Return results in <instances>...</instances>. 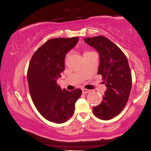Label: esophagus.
<instances>
[{"label": "esophagus", "mask_w": 151, "mask_h": 151, "mask_svg": "<svg viewBox=\"0 0 151 151\" xmlns=\"http://www.w3.org/2000/svg\"><path fill=\"white\" fill-rule=\"evenodd\" d=\"M82 91H83V94H87V93H89L90 92V90L86 89V88H83L82 89Z\"/></svg>", "instance_id": "obj_1"}]
</instances>
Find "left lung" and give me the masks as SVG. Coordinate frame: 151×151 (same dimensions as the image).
<instances>
[{"label":"left lung","mask_w":151,"mask_h":151,"mask_svg":"<svg viewBox=\"0 0 151 151\" xmlns=\"http://www.w3.org/2000/svg\"><path fill=\"white\" fill-rule=\"evenodd\" d=\"M84 41L99 53L98 75H102L107 87L102 102L93 108V113L101 119H111L120 114L129 97L132 77L127 57L103 35L86 37Z\"/></svg>","instance_id":"1"}]
</instances>
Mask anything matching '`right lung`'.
<instances>
[{"mask_svg": "<svg viewBox=\"0 0 151 151\" xmlns=\"http://www.w3.org/2000/svg\"><path fill=\"white\" fill-rule=\"evenodd\" d=\"M79 37L54 38L37 49L30 61L27 78L34 106L45 119L55 123L66 122L75 111V104L82 94L81 89L62 90L57 78L65 70L67 53Z\"/></svg>", "mask_w": 151, "mask_h": 151, "instance_id": "obj_1", "label": "right lung"}]
</instances>
